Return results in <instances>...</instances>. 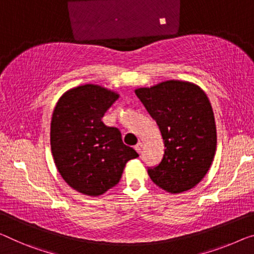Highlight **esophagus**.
Masks as SVG:
<instances>
[{
	"label": "esophagus",
	"instance_id": "esophagus-1",
	"mask_svg": "<svg viewBox=\"0 0 254 254\" xmlns=\"http://www.w3.org/2000/svg\"><path fill=\"white\" fill-rule=\"evenodd\" d=\"M142 149H143V143H142V142H138V143L135 145V150L137 151L138 153H140V152H142Z\"/></svg>",
	"mask_w": 254,
	"mask_h": 254
}]
</instances>
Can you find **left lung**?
<instances>
[{"instance_id":"obj_1","label":"left lung","mask_w":254,"mask_h":254,"mask_svg":"<svg viewBox=\"0 0 254 254\" xmlns=\"http://www.w3.org/2000/svg\"><path fill=\"white\" fill-rule=\"evenodd\" d=\"M159 126L165 154L159 166L147 169L155 185L178 194L196 186L208 173L217 147L214 115L198 85L166 80L135 89Z\"/></svg>"}]
</instances>
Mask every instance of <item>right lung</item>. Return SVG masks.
I'll use <instances>...</instances> for the list:
<instances>
[{
    "instance_id": "right-lung-1",
    "label": "right lung",
    "mask_w": 254,
    "mask_h": 254,
    "mask_svg": "<svg viewBox=\"0 0 254 254\" xmlns=\"http://www.w3.org/2000/svg\"><path fill=\"white\" fill-rule=\"evenodd\" d=\"M119 94L95 84L70 88L51 119V151L67 184L81 194L99 196L118 184L124 168L138 157L125 145L122 132L102 118Z\"/></svg>"
}]
</instances>
